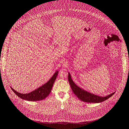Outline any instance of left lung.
I'll return each mask as SVG.
<instances>
[{
  "mask_svg": "<svg viewBox=\"0 0 129 129\" xmlns=\"http://www.w3.org/2000/svg\"><path fill=\"white\" fill-rule=\"evenodd\" d=\"M68 81L74 93L80 100L84 102L95 103H101L109 99L115 93V92H114L106 96H101L92 94L91 92L85 90L78 86H77L72 80L71 75L69 73H68Z\"/></svg>",
  "mask_w": 129,
  "mask_h": 129,
  "instance_id": "obj_1",
  "label": "left lung"
}]
</instances>
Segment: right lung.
<instances>
[{
	"mask_svg": "<svg viewBox=\"0 0 129 129\" xmlns=\"http://www.w3.org/2000/svg\"><path fill=\"white\" fill-rule=\"evenodd\" d=\"M59 71L56 70L52 77L45 84L40 86L38 88L26 94H22L15 90L12 87L11 89L17 96L19 97L20 99L28 101H41L45 99L49 95L52 90V87L54 81L56 79V77L58 74Z\"/></svg>",
	"mask_w": 129,
	"mask_h": 129,
	"instance_id": "add662e5",
	"label": "right lung"
}]
</instances>
